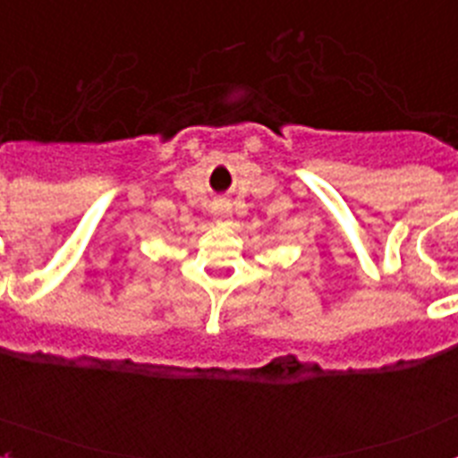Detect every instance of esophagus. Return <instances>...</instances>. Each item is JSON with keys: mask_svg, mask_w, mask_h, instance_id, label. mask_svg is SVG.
<instances>
[{"mask_svg": "<svg viewBox=\"0 0 458 458\" xmlns=\"http://www.w3.org/2000/svg\"><path fill=\"white\" fill-rule=\"evenodd\" d=\"M210 213H213V217L217 222H229V217H232V206L226 204V201H216V204L210 206Z\"/></svg>", "mask_w": 458, "mask_h": 458, "instance_id": "34e87169", "label": "esophagus"}]
</instances>
